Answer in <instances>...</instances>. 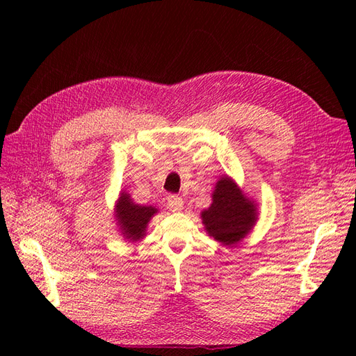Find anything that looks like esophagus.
I'll use <instances>...</instances> for the list:
<instances>
[{
    "label": "esophagus",
    "instance_id": "obj_1",
    "mask_svg": "<svg viewBox=\"0 0 356 356\" xmlns=\"http://www.w3.org/2000/svg\"><path fill=\"white\" fill-rule=\"evenodd\" d=\"M168 208L170 209V211H174V212H177V211H181L182 209V207H184V200H182L179 196H177V195H170V196H168Z\"/></svg>",
    "mask_w": 356,
    "mask_h": 356
}]
</instances>
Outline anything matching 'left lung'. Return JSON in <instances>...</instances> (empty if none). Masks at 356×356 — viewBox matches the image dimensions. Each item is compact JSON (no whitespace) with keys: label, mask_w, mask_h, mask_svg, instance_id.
Instances as JSON below:
<instances>
[{"label":"left lung","mask_w":356,"mask_h":356,"mask_svg":"<svg viewBox=\"0 0 356 356\" xmlns=\"http://www.w3.org/2000/svg\"><path fill=\"white\" fill-rule=\"evenodd\" d=\"M204 230L225 246L241 242L257 222V204L248 199L236 182L221 177L212 193V203L202 212Z\"/></svg>","instance_id":"8db88e82"}]
</instances>
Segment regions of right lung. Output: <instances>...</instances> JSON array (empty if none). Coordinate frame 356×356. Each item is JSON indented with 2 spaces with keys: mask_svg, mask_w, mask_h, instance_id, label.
<instances>
[{
  "mask_svg": "<svg viewBox=\"0 0 356 356\" xmlns=\"http://www.w3.org/2000/svg\"><path fill=\"white\" fill-rule=\"evenodd\" d=\"M154 213H157L156 208L134 203L131 196L124 191L120 195L115 207L117 225H120L124 239L131 242L141 241L144 238L147 225Z\"/></svg>",
  "mask_w": 356,
  "mask_h": 356,
  "instance_id": "right-lung-1",
  "label": "right lung"
}]
</instances>
